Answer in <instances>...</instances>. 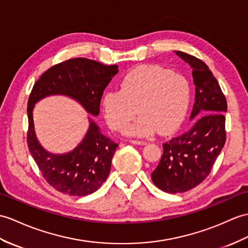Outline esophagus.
Here are the masks:
<instances>
[{
  "label": "esophagus",
  "instance_id": "obj_1",
  "mask_svg": "<svg viewBox=\"0 0 248 248\" xmlns=\"http://www.w3.org/2000/svg\"><path fill=\"white\" fill-rule=\"evenodd\" d=\"M131 143H133V145H140V146H145L147 145L146 141H142V140H129Z\"/></svg>",
  "mask_w": 248,
  "mask_h": 248
}]
</instances>
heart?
I'll list each match as a JSON object with an SVG mask.
<instances>
[{
    "label": "heart",
    "mask_w": 248,
    "mask_h": 248,
    "mask_svg": "<svg viewBox=\"0 0 248 248\" xmlns=\"http://www.w3.org/2000/svg\"><path fill=\"white\" fill-rule=\"evenodd\" d=\"M191 85L181 74L157 65H142L130 71L120 81V91H108L101 98L107 124L129 136L149 137L176 131L185 122L191 105Z\"/></svg>",
    "instance_id": "1"
}]
</instances>
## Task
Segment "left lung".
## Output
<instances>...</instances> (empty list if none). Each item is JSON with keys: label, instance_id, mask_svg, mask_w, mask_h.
Returning <instances> with one entry per match:
<instances>
[{"label": "left lung", "instance_id": "1", "mask_svg": "<svg viewBox=\"0 0 248 248\" xmlns=\"http://www.w3.org/2000/svg\"><path fill=\"white\" fill-rule=\"evenodd\" d=\"M176 55L192 68L195 100L186 133L163 145L164 153L151 178L154 185L168 193H182L200 185L210 173L212 165L226 140V98L214 74L205 63L183 51Z\"/></svg>", "mask_w": 248, "mask_h": 248}]
</instances>
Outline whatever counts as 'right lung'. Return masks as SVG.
Masks as SVG:
<instances>
[{"instance_id":"1","label":"right lung","mask_w":248,"mask_h":248,"mask_svg":"<svg viewBox=\"0 0 248 248\" xmlns=\"http://www.w3.org/2000/svg\"><path fill=\"white\" fill-rule=\"evenodd\" d=\"M117 73L116 64L105 65L86 58H75L50 67L33 85L27 103V145L46 182L59 192L73 197L95 192L110 174L118 145L103 135L89 116L88 131L77 147L66 153H51L37 138L33 108L46 97L61 95L70 97L89 114L98 116L103 91Z\"/></svg>"}]
</instances>
